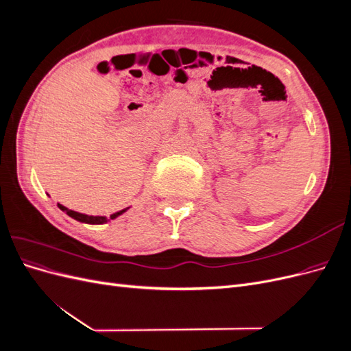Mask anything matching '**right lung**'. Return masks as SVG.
I'll return each mask as SVG.
<instances>
[{
  "label": "right lung",
  "instance_id": "add662e5",
  "mask_svg": "<svg viewBox=\"0 0 351 351\" xmlns=\"http://www.w3.org/2000/svg\"><path fill=\"white\" fill-rule=\"evenodd\" d=\"M58 208H60L61 210H64L69 217H71V218H74V219H77V221H80V222H86V224H104V222L108 221L105 217H92V215L79 214V212L67 209L66 206H62V205H60V204H58ZM123 212H125V209H123V210H120V212H115V214H112L110 218L114 219V218H117L119 215H121Z\"/></svg>",
  "mask_w": 351,
  "mask_h": 351
}]
</instances>
